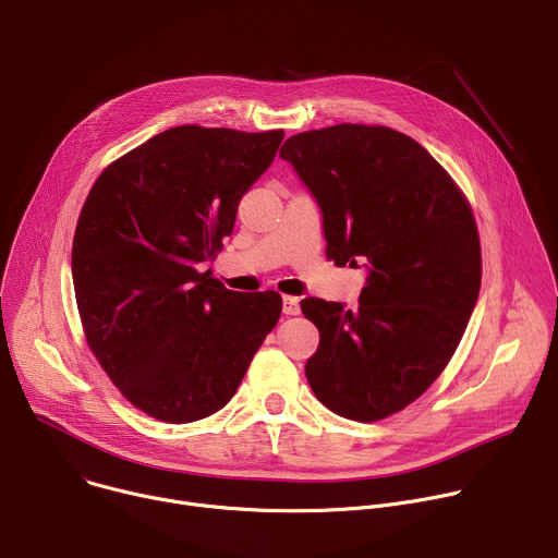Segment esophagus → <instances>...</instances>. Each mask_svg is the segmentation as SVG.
I'll return each instance as SVG.
<instances>
[{"label": "esophagus", "instance_id": "obj_1", "mask_svg": "<svg viewBox=\"0 0 558 558\" xmlns=\"http://www.w3.org/2000/svg\"><path fill=\"white\" fill-rule=\"evenodd\" d=\"M282 313L284 315H298L300 313V300L293 295L282 298Z\"/></svg>", "mask_w": 558, "mask_h": 558}]
</instances>
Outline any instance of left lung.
<instances>
[{"label": "left lung", "instance_id": "8db88e82", "mask_svg": "<svg viewBox=\"0 0 558 558\" xmlns=\"http://www.w3.org/2000/svg\"><path fill=\"white\" fill-rule=\"evenodd\" d=\"M280 158L320 207L327 256L366 269L355 311L300 302L320 331L308 386L336 415L384 420L439 377L468 327L482 287L472 211L435 158L390 128L302 132Z\"/></svg>", "mask_w": 558, "mask_h": 558}]
</instances>
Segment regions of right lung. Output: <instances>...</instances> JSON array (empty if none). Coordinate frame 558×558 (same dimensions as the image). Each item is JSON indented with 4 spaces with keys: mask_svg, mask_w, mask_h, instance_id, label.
<instances>
[{
    "mask_svg": "<svg viewBox=\"0 0 558 558\" xmlns=\"http://www.w3.org/2000/svg\"><path fill=\"white\" fill-rule=\"evenodd\" d=\"M282 138L170 128L114 161L84 203L72 282L86 340L125 400L156 420L220 411L278 323L276 291H229L203 265Z\"/></svg>",
    "mask_w": 558,
    "mask_h": 558,
    "instance_id": "add662e5",
    "label": "right lung"
}]
</instances>
